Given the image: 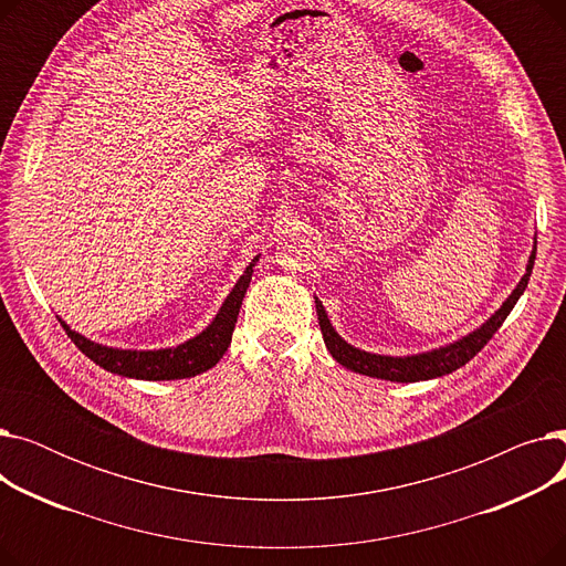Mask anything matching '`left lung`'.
Masks as SVG:
<instances>
[{"label": "left lung", "instance_id": "obj_1", "mask_svg": "<svg viewBox=\"0 0 566 566\" xmlns=\"http://www.w3.org/2000/svg\"><path fill=\"white\" fill-rule=\"evenodd\" d=\"M534 256H537V241H534L530 261H527V271L521 277V282L516 284V289L512 291V295L507 301L502 303V307L474 333L465 335L463 339L442 346L429 353H420V355H406V358H392V355H376V353H367L355 348L350 344H346L333 328V323L325 314L321 301L316 298V314H318V325L323 333V342L328 346L333 358L344 365L346 369L363 374V376H371V378H382V380H397V382H415V380H429V378H438L444 374H452L459 367H463L468 360H472L478 355L489 339L497 333L500 325L504 323V318L510 316V312L514 310V305L518 303V298L523 295L527 280L532 275V265H534Z\"/></svg>", "mask_w": 566, "mask_h": 566}]
</instances>
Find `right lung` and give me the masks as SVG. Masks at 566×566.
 Wrapping results in <instances>:
<instances>
[{"label":"right lung","mask_w":566,"mask_h":566,"mask_svg":"<svg viewBox=\"0 0 566 566\" xmlns=\"http://www.w3.org/2000/svg\"><path fill=\"white\" fill-rule=\"evenodd\" d=\"M259 261L252 259V263L245 268L241 280L235 282L227 301L222 303L218 316L213 323L208 325L203 333L188 339L186 344H178L176 348H160V350H122V348H109L101 346L92 339L82 337L80 333L71 331L69 325L62 321L66 335L71 342L86 355L88 360H94L98 367L128 376V378H142V380H174V378H190L206 369H211L220 363L222 355L227 353L231 344V335L235 328L238 312H241L245 291L252 280V265Z\"/></svg>","instance_id":"obj_1"}]
</instances>
